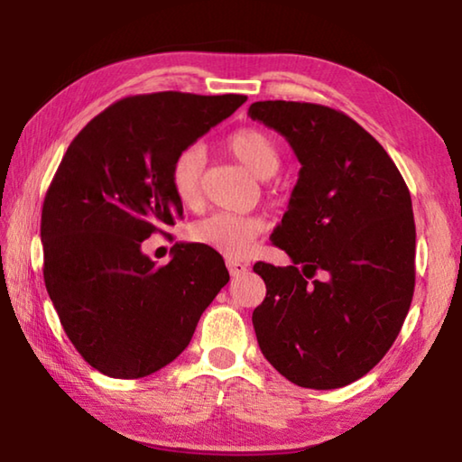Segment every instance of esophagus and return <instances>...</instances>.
Listing matches in <instances>:
<instances>
[{
  "mask_svg": "<svg viewBox=\"0 0 462 462\" xmlns=\"http://www.w3.org/2000/svg\"><path fill=\"white\" fill-rule=\"evenodd\" d=\"M226 267H228L232 277H240V275H246V273H248V264L240 263V261H232V259L226 261Z\"/></svg>",
  "mask_w": 462,
  "mask_h": 462,
  "instance_id": "1",
  "label": "esophagus"
}]
</instances>
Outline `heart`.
Instances as JSON below:
<instances>
[{
    "instance_id": "obj_1",
    "label": "heart",
    "mask_w": 462,
    "mask_h": 462,
    "mask_svg": "<svg viewBox=\"0 0 462 462\" xmlns=\"http://www.w3.org/2000/svg\"><path fill=\"white\" fill-rule=\"evenodd\" d=\"M228 151L240 165L259 179H269L281 167V152L267 132L259 128H240L226 138ZM206 156L199 146H189L175 156L171 165V187L177 199L185 206H193L201 195V173ZM263 230L259 217L214 214L191 226L189 236L201 246H208L230 259H240L253 248L256 236Z\"/></svg>"
}]
</instances>
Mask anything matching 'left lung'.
Instances as JSON below:
<instances>
[{
  "instance_id": "obj_1",
  "label": "left lung",
  "mask_w": 462,
  "mask_h": 462,
  "mask_svg": "<svg viewBox=\"0 0 462 462\" xmlns=\"http://www.w3.org/2000/svg\"><path fill=\"white\" fill-rule=\"evenodd\" d=\"M248 116L301 162L271 234L293 264L256 263L267 297L253 311L267 361L295 385L338 389L369 373L400 334L416 285V224L395 162L346 114L254 101ZM322 272L326 280L309 279Z\"/></svg>"
}]
</instances>
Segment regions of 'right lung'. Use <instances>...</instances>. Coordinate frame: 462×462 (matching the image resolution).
<instances>
[{
    "label": "right lung",
    "mask_w": 462,
    "mask_h": 462,
    "mask_svg": "<svg viewBox=\"0 0 462 462\" xmlns=\"http://www.w3.org/2000/svg\"><path fill=\"white\" fill-rule=\"evenodd\" d=\"M246 96L161 91L116 101L69 144L46 191L44 283L69 340L93 369L140 379L183 353L228 269L177 242L165 267L143 240L183 216L171 165Z\"/></svg>",
    "instance_id": "add662e5"
}]
</instances>
